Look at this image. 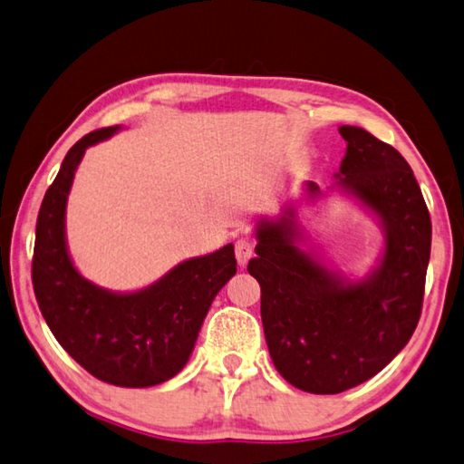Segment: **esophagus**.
Instances as JSON below:
<instances>
[{
	"mask_svg": "<svg viewBox=\"0 0 464 464\" xmlns=\"http://www.w3.org/2000/svg\"><path fill=\"white\" fill-rule=\"evenodd\" d=\"M234 255H236V260H238L240 266H246V262L252 258V255H255V240H250V238L236 240Z\"/></svg>",
	"mask_w": 464,
	"mask_h": 464,
	"instance_id": "1",
	"label": "esophagus"
}]
</instances>
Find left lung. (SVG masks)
Instances as JSON below:
<instances>
[{"label": "left lung", "instance_id": "1", "mask_svg": "<svg viewBox=\"0 0 464 464\" xmlns=\"http://www.w3.org/2000/svg\"><path fill=\"white\" fill-rule=\"evenodd\" d=\"M339 133L347 141L339 183L386 226L380 268L343 285L295 246L283 222L258 226V256L248 262L275 368L311 394L360 386L394 360L420 319L430 258V214L408 161L365 129L343 125Z\"/></svg>", "mask_w": 464, "mask_h": 464}]
</instances>
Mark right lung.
Returning a JSON list of instances; mask_svg holds the SVG:
<instances>
[{"label": "right lung", "instance_id": "obj_1", "mask_svg": "<svg viewBox=\"0 0 464 464\" xmlns=\"http://www.w3.org/2000/svg\"><path fill=\"white\" fill-rule=\"evenodd\" d=\"M119 127L76 141L42 199L32 285L58 343L96 380L121 388L157 386L181 372L218 291L236 273L234 246L181 262L150 288L117 295L76 273L64 240V209L86 147Z\"/></svg>", "mask_w": 464, "mask_h": 464}]
</instances>
